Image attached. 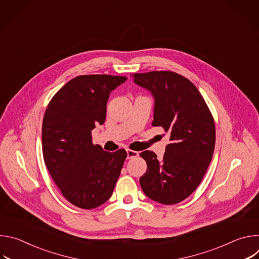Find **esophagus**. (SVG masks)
<instances>
[{
    "mask_svg": "<svg viewBox=\"0 0 259 259\" xmlns=\"http://www.w3.org/2000/svg\"><path fill=\"white\" fill-rule=\"evenodd\" d=\"M138 156V152L133 151V150H127V158L128 159H132Z\"/></svg>",
    "mask_w": 259,
    "mask_h": 259,
    "instance_id": "obj_1",
    "label": "esophagus"
}]
</instances>
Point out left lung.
I'll list each match as a JSON object with an SVG mask.
<instances>
[{
	"instance_id": "1",
	"label": "left lung",
	"mask_w": 259,
	"mask_h": 259,
	"mask_svg": "<svg viewBox=\"0 0 259 259\" xmlns=\"http://www.w3.org/2000/svg\"><path fill=\"white\" fill-rule=\"evenodd\" d=\"M133 79L155 97L152 125L170 134L161 161L154 152L140 153L147 165L139 179L141 189L156 202L177 204L195 192L212 160L213 116L198 88L179 73L155 70L134 73Z\"/></svg>"
}]
</instances>
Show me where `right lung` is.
<instances>
[{
  "label": "right lung",
  "instance_id": "right-lung-1",
  "mask_svg": "<svg viewBox=\"0 0 259 259\" xmlns=\"http://www.w3.org/2000/svg\"><path fill=\"white\" fill-rule=\"evenodd\" d=\"M123 76L83 75L67 82L51 98L42 126L44 162L62 196L72 205L93 209L112 196L127 152L108 153L92 142L102 125L110 92Z\"/></svg>",
  "mask_w": 259,
  "mask_h": 259
}]
</instances>
